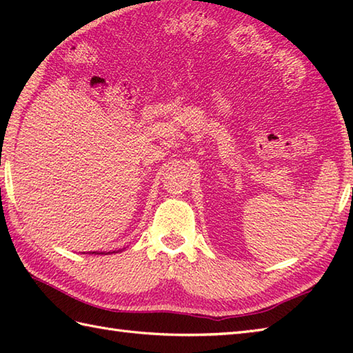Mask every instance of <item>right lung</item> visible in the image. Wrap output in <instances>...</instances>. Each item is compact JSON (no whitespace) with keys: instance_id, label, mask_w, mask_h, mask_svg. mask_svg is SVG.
<instances>
[{"instance_id":"1","label":"right lung","mask_w":353,"mask_h":353,"mask_svg":"<svg viewBox=\"0 0 353 353\" xmlns=\"http://www.w3.org/2000/svg\"><path fill=\"white\" fill-rule=\"evenodd\" d=\"M92 253H95V254H103V253H97V252H92ZM110 253V252H109ZM115 253V252H114Z\"/></svg>"}]
</instances>
